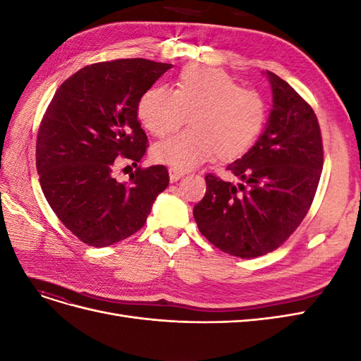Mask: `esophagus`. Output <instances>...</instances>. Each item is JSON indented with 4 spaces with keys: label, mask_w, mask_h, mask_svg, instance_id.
Masks as SVG:
<instances>
[{
    "label": "esophagus",
    "mask_w": 361,
    "mask_h": 361,
    "mask_svg": "<svg viewBox=\"0 0 361 361\" xmlns=\"http://www.w3.org/2000/svg\"><path fill=\"white\" fill-rule=\"evenodd\" d=\"M169 174H170V180H171V182H176V180H179V179L183 176L185 171L171 167V169L169 170Z\"/></svg>",
    "instance_id": "esophagus-1"
}]
</instances>
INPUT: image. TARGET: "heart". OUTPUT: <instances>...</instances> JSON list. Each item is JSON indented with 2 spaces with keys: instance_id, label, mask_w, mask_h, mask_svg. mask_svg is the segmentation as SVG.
I'll return each mask as SVG.
<instances>
[{
  "instance_id": "obj_1",
  "label": "heart",
  "mask_w": 361,
  "mask_h": 361,
  "mask_svg": "<svg viewBox=\"0 0 361 361\" xmlns=\"http://www.w3.org/2000/svg\"><path fill=\"white\" fill-rule=\"evenodd\" d=\"M191 114V129L154 147V158L187 171L212 159L244 155L256 143L267 120V104L256 90L243 89L233 76L207 66L185 68L176 89L157 85L138 104L143 125L157 137L178 130Z\"/></svg>"
}]
</instances>
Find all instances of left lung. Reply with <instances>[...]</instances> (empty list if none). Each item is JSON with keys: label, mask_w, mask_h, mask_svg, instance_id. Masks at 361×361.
<instances>
[{"label": "left lung", "mask_w": 361, "mask_h": 361, "mask_svg": "<svg viewBox=\"0 0 361 361\" xmlns=\"http://www.w3.org/2000/svg\"><path fill=\"white\" fill-rule=\"evenodd\" d=\"M272 110L264 134L227 166L239 180L206 174V194L194 206L202 235L224 253L251 259L277 250L307 215L321 179L324 146L313 108L267 72Z\"/></svg>", "instance_id": "1"}]
</instances>
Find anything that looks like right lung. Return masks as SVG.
Wrapping results in <instances>:
<instances>
[{"label": "right lung", "instance_id": "add662e5", "mask_svg": "<svg viewBox=\"0 0 361 361\" xmlns=\"http://www.w3.org/2000/svg\"><path fill=\"white\" fill-rule=\"evenodd\" d=\"M169 63L120 59L89 64L64 81L39 126L36 167L59 220L87 245L108 247L145 226L167 188L166 166L141 169L147 135L138 104ZM117 157L137 169L130 182L112 176Z\"/></svg>", "mask_w": 361, "mask_h": 361}]
</instances>
